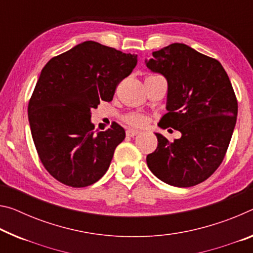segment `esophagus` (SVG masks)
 <instances>
[{"label":"esophagus","instance_id":"1","mask_svg":"<svg viewBox=\"0 0 253 253\" xmlns=\"http://www.w3.org/2000/svg\"><path fill=\"white\" fill-rule=\"evenodd\" d=\"M139 134V130H136V129H127L126 130V135L129 136V137H134V136L138 135Z\"/></svg>","mask_w":253,"mask_h":253}]
</instances>
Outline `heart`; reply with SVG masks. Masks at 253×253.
Returning <instances> with one entry per match:
<instances>
[{"instance_id":"heart-1","label":"heart","mask_w":253,"mask_h":253,"mask_svg":"<svg viewBox=\"0 0 253 253\" xmlns=\"http://www.w3.org/2000/svg\"><path fill=\"white\" fill-rule=\"evenodd\" d=\"M125 120H126L127 124H129V125L134 126V127H142V126L145 125L146 122H147L145 116L137 115V114L128 115Z\"/></svg>"}]
</instances>
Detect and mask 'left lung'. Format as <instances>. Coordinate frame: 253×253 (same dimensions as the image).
Returning <instances> with one entry per match:
<instances>
[{
    "label": "left lung",
    "mask_w": 253,
    "mask_h": 253,
    "mask_svg": "<svg viewBox=\"0 0 253 253\" xmlns=\"http://www.w3.org/2000/svg\"><path fill=\"white\" fill-rule=\"evenodd\" d=\"M152 56L145 61L147 69L168 82V112L159 126L177 129L181 137L171 143L155 133L158 147L146 156L147 167L170 186H196L225 156L238 116L233 87L217 59L184 43H171Z\"/></svg>",
    "instance_id": "obj_1"
}]
</instances>
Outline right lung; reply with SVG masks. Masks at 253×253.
Here are the masks:
<instances>
[{
    "instance_id": "obj_1",
    "label": "right lung",
    "mask_w": 253,
    "mask_h": 253,
    "mask_svg": "<svg viewBox=\"0 0 253 253\" xmlns=\"http://www.w3.org/2000/svg\"><path fill=\"white\" fill-rule=\"evenodd\" d=\"M137 55L84 42L42 70L28 106L31 135L45 169L66 186L82 188L106 173L125 129L114 123L95 134L91 110L111 101Z\"/></svg>"
}]
</instances>
